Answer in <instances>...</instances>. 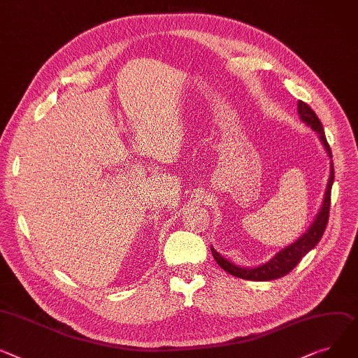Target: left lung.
Masks as SVG:
<instances>
[{
	"label": "left lung",
	"instance_id": "8db88e82",
	"mask_svg": "<svg viewBox=\"0 0 358 358\" xmlns=\"http://www.w3.org/2000/svg\"><path fill=\"white\" fill-rule=\"evenodd\" d=\"M298 113H299V117L302 119V122H305L309 128L318 134V138L321 139V142L324 144V148L327 150L329 158H332L331 148H329L327 138H325L324 127L318 119L317 113L311 109V106H308L302 101L298 102ZM329 173L331 174H329V180H328V184H327V192L324 194L322 206H321V208L317 214L314 223L309 226V229L299 237L298 241L288 245L287 248H283L269 262H266V264L256 266V268L237 266V265L231 264V262H229L227 259H224L216 249L211 246L213 257L216 259L219 266L222 269H224L227 273H230L236 278L246 279V280H272V279H278V278H282L287 273H289L299 264L301 259L309 250L317 246V243L321 241V237L325 231L328 217H329L331 187H332V182H334V165H332V162H331Z\"/></svg>",
	"mask_w": 358,
	"mask_h": 358
}]
</instances>
